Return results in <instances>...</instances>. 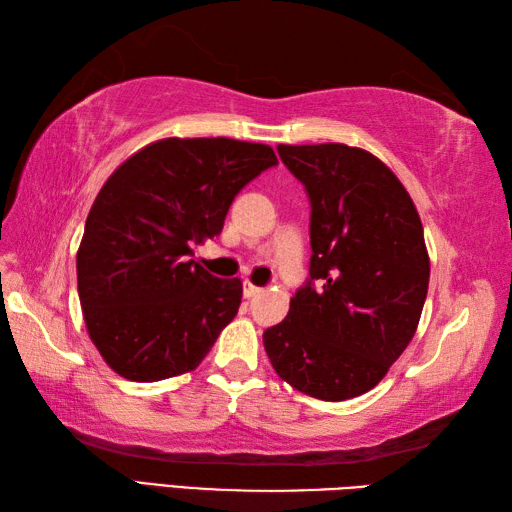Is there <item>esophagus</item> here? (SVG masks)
Returning a JSON list of instances; mask_svg holds the SVG:
<instances>
[{
	"instance_id": "1",
	"label": "esophagus",
	"mask_w": 512,
	"mask_h": 512,
	"mask_svg": "<svg viewBox=\"0 0 512 512\" xmlns=\"http://www.w3.org/2000/svg\"><path fill=\"white\" fill-rule=\"evenodd\" d=\"M259 292H262V288L253 286V284H250V281H244V297H246V299H253V297H257Z\"/></svg>"
}]
</instances>
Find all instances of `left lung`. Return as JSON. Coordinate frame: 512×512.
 <instances>
[{
	"mask_svg": "<svg viewBox=\"0 0 512 512\" xmlns=\"http://www.w3.org/2000/svg\"><path fill=\"white\" fill-rule=\"evenodd\" d=\"M310 200V277L264 332L275 372L312 398L376 387L416 334L429 288L420 215L400 180L358 147L279 145Z\"/></svg>",
	"mask_w": 512,
	"mask_h": 512,
	"instance_id": "obj_1",
	"label": "left lung"
}]
</instances>
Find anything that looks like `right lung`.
Returning <instances> with one entry per match:
<instances>
[{"mask_svg": "<svg viewBox=\"0 0 512 512\" xmlns=\"http://www.w3.org/2000/svg\"><path fill=\"white\" fill-rule=\"evenodd\" d=\"M268 145L167 138L118 167L96 195L76 253L90 339L116 374L156 383L202 363L235 319L242 281L195 264L235 195L275 167Z\"/></svg>", "mask_w": 512, "mask_h": 512, "instance_id": "right-lung-1", "label": "right lung"}]
</instances>
